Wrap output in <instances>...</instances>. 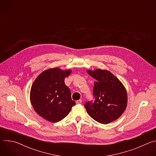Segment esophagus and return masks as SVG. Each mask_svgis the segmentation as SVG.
Instances as JSON below:
<instances>
[{
    "label": "esophagus",
    "instance_id": "obj_1",
    "mask_svg": "<svg viewBox=\"0 0 156 156\" xmlns=\"http://www.w3.org/2000/svg\"><path fill=\"white\" fill-rule=\"evenodd\" d=\"M81 102H82V100H81V99H80V100H78V101H76V103L77 104H81Z\"/></svg>",
    "mask_w": 156,
    "mask_h": 156
}]
</instances>
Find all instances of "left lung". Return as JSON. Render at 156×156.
Returning <instances> with one entry per match:
<instances>
[{
  "mask_svg": "<svg viewBox=\"0 0 156 156\" xmlns=\"http://www.w3.org/2000/svg\"><path fill=\"white\" fill-rule=\"evenodd\" d=\"M87 73L96 80L93 87L94 101L84 104L87 114L102 124L118 119L127 105V94L123 84L107 70H88Z\"/></svg>",
  "mask_w": 156,
  "mask_h": 156,
  "instance_id": "1",
  "label": "left lung"
}]
</instances>
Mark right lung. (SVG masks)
<instances>
[{
  "instance_id": "add662e5",
  "label": "right lung",
  "mask_w": 156,
  "mask_h": 156,
  "mask_svg": "<svg viewBox=\"0 0 156 156\" xmlns=\"http://www.w3.org/2000/svg\"><path fill=\"white\" fill-rule=\"evenodd\" d=\"M70 73V70L51 69L42 72L31 86L30 99L34 109L51 122L62 120L75 105L69 87L64 83L65 78Z\"/></svg>"
}]
</instances>
